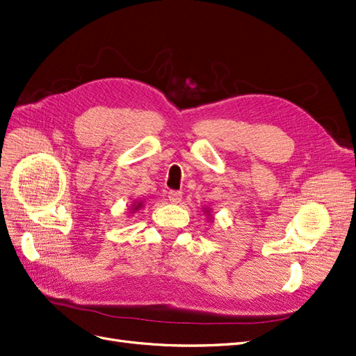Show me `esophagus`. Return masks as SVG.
Instances as JSON below:
<instances>
[{"label": "esophagus", "instance_id": "esophagus-1", "mask_svg": "<svg viewBox=\"0 0 356 356\" xmlns=\"http://www.w3.org/2000/svg\"><path fill=\"white\" fill-rule=\"evenodd\" d=\"M181 196H183V193L180 191H170L168 192V200H170V202H173V204L180 202Z\"/></svg>", "mask_w": 356, "mask_h": 356}]
</instances>
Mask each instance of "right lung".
I'll return each mask as SVG.
<instances>
[{
    "label": "right lung",
    "mask_w": 356,
    "mask_h": 356,
    "mask_svg": "<svg viewBox=\"0 0 356 356\" xmlns=\"http://www.w3.org/2000/svg\"><path fill=\"white\" fill-rule=\"evenodd\" d=\"M135 207H136V208H139V207H140V204H138V205H135Z\"/></svg>",
    "instance_id": "1"
}]
</instances>
